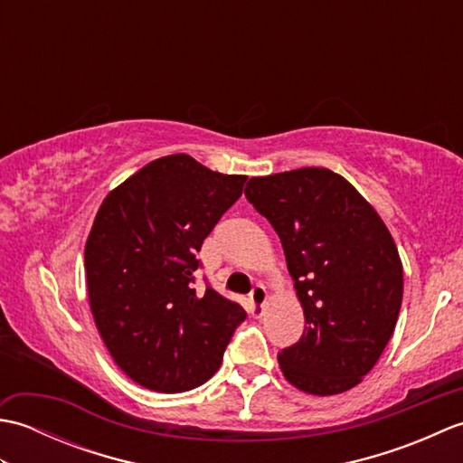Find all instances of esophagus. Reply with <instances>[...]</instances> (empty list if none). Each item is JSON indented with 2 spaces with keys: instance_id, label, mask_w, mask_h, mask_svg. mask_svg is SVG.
<instances>
[{
  "instance_id": "esophagus-1",
  "label": "esophagus",
  "mask_w": 463,
  "mask_h": 463,
  "mask_svg": "<svg viewBox=\"0 0 463 463\" xmlns=\"http://www.w3.org/2000/svg\"><path fill=\"white\" fill-rule=\"evenodd\" d=\"M250 304H252V314L254 317H260L264 312V304H267V288L262 284H254L250 290Z\"/></svg>"
}]
</instances>
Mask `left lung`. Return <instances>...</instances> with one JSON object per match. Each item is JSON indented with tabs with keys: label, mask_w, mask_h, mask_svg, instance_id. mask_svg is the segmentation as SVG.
Here are the masks:
<instances>
[{
	"label": "left lung",
	"mask_w": 463,
	"mask_h": 463,
	"mask_svg": "<svg viewBox=\"0 0 463 463\" xmlns=\"http://www.w3.org/2000/svg\"><path fill=\"white\" fill-rule=\"evenodd\" d=\"M247 186L249 203L279 234L307 320L300 340L279 354L282 373L314 396L354 388L396 328L404 274L394 239L328 169L254 176Z\"/></svg>",
	"instance_id": "1"
}]
</instances>
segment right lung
I'll use <instances>...</instances> for the list:
<instances>
[{"mask_svg": "<svg viewBox=\"0 0 463 463\" xmlns=\"http://www.w3.org/2000/svg\"><path fill=\"white\" fill-rule=\"evenodd\" d=\"M244 183L176 153L143 166L97 211L85 244L91 312L117 366L145 388L201 386L247 320L206 279L204 292L194 288L203 241Z\"/></svg>", "mask_w": 463, "mask_h": 463, "instance_id": "obj_1", "label": "right lung"}]
</instances>
